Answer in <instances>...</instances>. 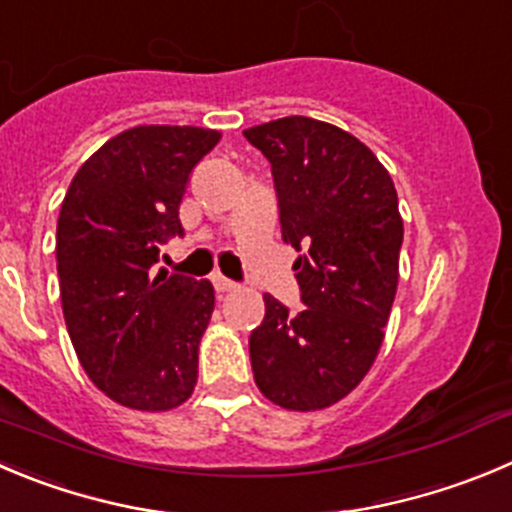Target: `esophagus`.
<instances>
[{"label":"esophagus","instance_id":"34e87169","mask_svg":"<svg viewBox=\"0 0 512 512\" xmlns=\"http://www.w3.org/2000/svg\"><path fill=\"white\" fill-rule=\"evenodd\" d=\"M211 281H213V286H216V291L236 289V281H231V279H228V276H223L221 271H216V274L211 276Z\"/></svg>","mask_w":512,"mask_h":512}]
</instances>
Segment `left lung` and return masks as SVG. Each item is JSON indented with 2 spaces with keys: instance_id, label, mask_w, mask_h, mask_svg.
<instances>
[{
  "instance_id": "8db88e82",
  "label": "left lung",
  "mask_w": 512,
  "mask_h": 512,
  "mask_svg": "<svg viewBox=\"0 0 512 512\" xmlns=\"http://www.w3.org/2000/svg\"><path fill=\"white\" fill-rule=\"evenodd\" d=\"M243 135L271 163L304 304L264 294V321L248 337L253 379L286 410H321L362 382L382 347L405 236L397 191L377 155L337 125L291 115Z\"/></svg>"
}]
</instances>
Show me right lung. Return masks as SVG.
Returning a JSON list of instances; mask_svg holds the SVG:
<instances>
[{
	"instance_id": "obj_1",
	"label": "right lung",
	"mask_w": 512,
	"mask_h": 512,
	"mask_svg": "<svg viewBox=\"0 0 512 512\" xmlns=\"http://www.w3.org/2000/svg\"><path fill=\"white\" fill-rule=\"evenodd\" d=\"M218 138L191 125L125 130L85 160L62 201L57 276L72 347L87 377L133 410H173L196 387L213 286L150 269L183 236L180 201Z\"/></svg>"
}]
</instances>
